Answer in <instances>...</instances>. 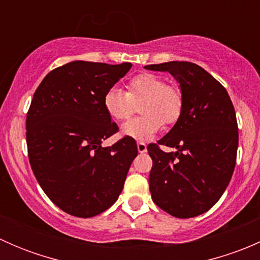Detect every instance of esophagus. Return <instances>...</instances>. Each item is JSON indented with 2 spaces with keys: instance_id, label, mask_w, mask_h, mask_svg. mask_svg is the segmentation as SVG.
Returning <instances> with one entry per match:
<instances>
[{
  "instance_id": "obj_1",
  "label": "esophagus",
  "mask_w": 260,
  "mask_h": 260,
  "mask_svg": "<svg viewBox=\"0 0 260 260\" xmlns=\"http://www.w3.org/2000/svg\"><path fill=\"white\" fill-rule=\"evenodd\" d=\"M137 149H138V152H140V153H145V152H147V146L143 142H138L137 143Z\"/></svg>"
}]
</instances>
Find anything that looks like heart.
Returning <instances> with one entry per match:
<instances>
[{
    "label": "heart",
    "mask_w": 260,
    "mask_h": 260,
    "mask_svg": "<svg viewBox=\"0 0 260 260\" xmlns=\"http://www.w3.org/2000/svg\"><path fill=\"white\" fill-rule=\"evenodd\" d=\"M141 103L142 117L125 123L122 135L136 140H149L165 124H175L183 109L182 90L175 84L166 83L164 77L142 73L128 81L127 91L111 88L106 91L103 106L112 119L128 120Z\"/></svg>",
    "instance_id": "heart-1"
}]
</instances>
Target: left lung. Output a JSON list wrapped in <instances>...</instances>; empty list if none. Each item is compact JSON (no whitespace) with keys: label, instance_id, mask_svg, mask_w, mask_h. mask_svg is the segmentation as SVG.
<instances>
[{"label":"left lung","instance_id":"8db88e82","mask_svg":"<svg viewBox=\"0 0 260 260\" xmlns=\"http://www.w3.org/2000/svg\"><path fill=\"white\" fill-rule=\"evenodd\" d=\"M169 72L180 83L183 109L172 129L147 146L149 191L158 208L180 219L198 216L219 201L237 162V115L226 89L199 65L170 61L146 65ZM159 145L177 148L164 152Z\"/></svg>","mask_w":260,"mask_h":260}]
</instances>
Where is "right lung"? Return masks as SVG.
<instances>
[{
  "label": "right lung",
  "mask_w": 260,
  "mask_h": 260,
  "mask_svg": "<svg viewBox=\"0 0 260 260\" xmlns=\"http://www.w3.org/2000/svg\"><path fill=\"white\" fill-rule=\"evenodd\" d=\"M131 67L68 62L51 70L34 94L26 117L28 161L44 192L73 216L91 217L111 208L138 153L128 136L102 147L118 132L104 109V94Z\"/></svg>",
  "instance_id": "1"
}]
</instances>
